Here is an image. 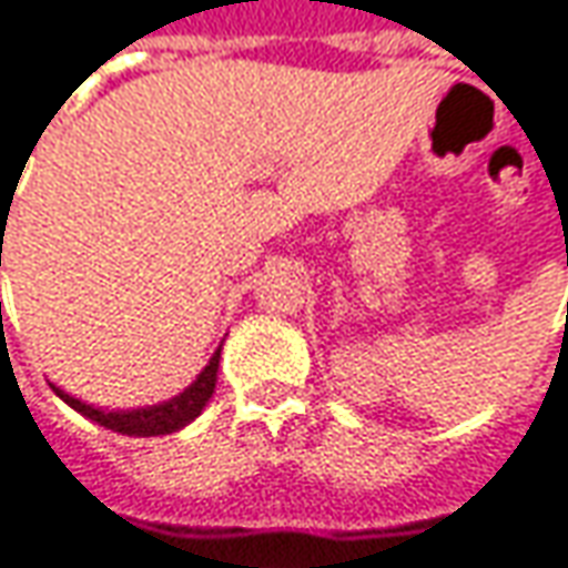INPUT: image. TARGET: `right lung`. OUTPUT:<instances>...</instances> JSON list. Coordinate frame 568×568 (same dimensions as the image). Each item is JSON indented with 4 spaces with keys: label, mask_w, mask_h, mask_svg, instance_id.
<instances>
[{
    "label": "right lung",
    "mask_w": 568,
    "mask_h": 568,
    "mask_svg": "<svg viewBox=\"0 0 568 568\" xmlns=\"http://www.w3.org/2000/svg\"><path fill=\"white\" fill-rule=\"evenodd\" d=\"M2 265V262H0ZM216 371H220V348L213 352V357L207 361V367L197 374V381L185 386L179 396L165 399V403H156V406H140V409H101V406H92V403H82L70 396L67 389H60L57 383L53 393L75 409L79 415L92 418L101 428H111L118 435H130V438H156V435H172V432H182L185 425H191L204 406L211 403L213 386H216Z\"/></svg>",
    "instance_id": "1"
}]
</instances>
